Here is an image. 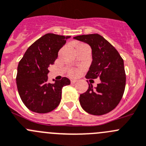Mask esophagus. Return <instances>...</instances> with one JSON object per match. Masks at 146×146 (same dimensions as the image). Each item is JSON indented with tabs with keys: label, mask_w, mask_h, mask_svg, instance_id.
<instances>
[{
	"label": "esophagus",
	"mask_w": 146,
	"mask_h": 146,
	"mask_svg": "<svg viewBox=\"0 0 146 146\" xmlns=\"http://www.w3.org/2000/svg\"><path fill=\"white\" fill-rule=\"evenodd\" d=\"M76 82H77V80H70V83H76Z\"/></svg>",
	"instance_id": "esophagus-1"
}]
</instances>
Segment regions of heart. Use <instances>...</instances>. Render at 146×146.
<instances>
[{"label":"heart","instance_id":"obj_1","mask_svg":"<svg viewBox=\"0 0 146 146\" xmlns=\"http://www.w3.org/2000/svg\"><path fill=\"white\" fill-rule=\"evenodd\" d=\"M75 46H76V50H90L88 46L84 43H76ZM79 73H80V70H78V69H71V70H69L68 74L69 76H71V77H76V76L79 74Z\"/></svg>","mask_w":146,"mask_h":146}]
</instances>
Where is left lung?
Wrapping results in <instances>:
<instances>
[{
	"label": "left lung",
	"mask_w": 146,
	"mask_h": 146,
	"mask_svg": "<svg viewBox=\"0 0 146 146\" xmlns=\"http://www.w3.org/2000/svg\"><path fill=\"white\" fill-rule=\"evenodd\" d=\"M91 47L92 61L86 74L87 79L100 78V83L80 95V106L85 111L94 115H102L113 111L121 101L125 87L123 60L118 50L97 33L78 35L73 38Z\"/></svg>",
	"instance_id": "obj_1"
}]
</instances>
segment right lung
<instances>
[{"label": "right lung", "instance_id": "1", "mask_svg": "<svg viewBox=\"0 0 146 146\" xmlns=\"http://www.w3.org/2000/svg\"><path fill=\"white\" fill-rule=\"evenodd\" d=\"M70 36L47 33L34 42L18 66L16 84L23 103L33 112L46 113L53 111L61 100L62 88L70 85L66 77L48 83V67L54 64L59 50Z\"/></svg>", "mask_w": 146, "mask_h": 146}]
</instances>
